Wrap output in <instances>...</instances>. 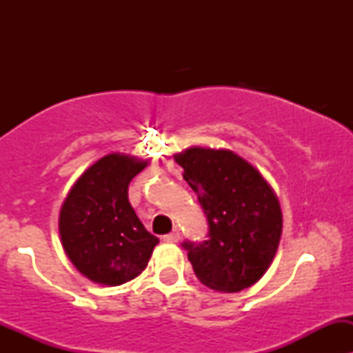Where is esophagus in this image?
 Returning <instances> with one entry per match:
<instances>
[{"label": "esophagus", "mask_w": 353, "mask_h": 353, "mask_svg": "<svg viewBox=\"0 0 353 353\" xmlns=\"http://www.w3.org/2000/svg\"><path fill=\"white\" fill-rule=\"evenodd\" d=\"M163 241H165V243H179V241H181L179 230H174V232L163 236Z\"/></svg>", "instance_id": "obj_1"}]
</instances>
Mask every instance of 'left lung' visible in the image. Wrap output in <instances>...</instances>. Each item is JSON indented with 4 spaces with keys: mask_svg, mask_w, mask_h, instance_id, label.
Returning a JSON list of instances; mask_svg holds the SVG:
<instances>
[{
    "mask_svg": "<svg viewBox=\"0 0 353 353\" xmlns=\"http://www.w3.org/2000/svg\"><path fill=\"white\" fill-rule=\"evenodd\" d=\"M208 222V241H186L194 275L219 292L254 285L282 237V210L265 177L230 150L193 147L174 155Z\"/></svg>",
    "mask_w": 353,
    "mask_h": 353,
    "instance_id": "8db88e82",
    "label": "left lung"
}]
</instances>
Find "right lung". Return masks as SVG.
<instances>
[{"mask_svg": "<svg viewBox=\"0 0 353 353\" xmlns=\"http://www.w3.org/2000/svg\"><path fill=\"white\" fill-rule=\"evenodd\" d=\"M147 160L109 154L88 167L59 212V236L74 268L88 280L116 287L140 275L159 239L128 199V186Z\"/></svg>", "mask_w": 353, "mask_h": 353, "instance_id": "add662e5", "label": "right lung"}]
</instances>
